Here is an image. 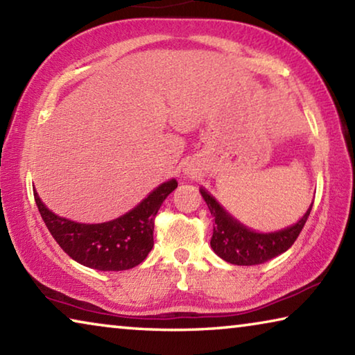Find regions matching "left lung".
<instances>
[{
	"label": "left lung",
	"mask_w": 355,
	"mask_h": 355,
	"mask_svg": "<svg viewBox=\"0 0 355 355\" xmlns=\"http://www.w3.org/2000/svg\"><path fill=\"white\" fill-rule=\"evenodd\" d=\"M200 194L214 218L213 236L209 244L216 255H219L227 263L238 264V266H254V264L266 263L286 252L296 241L299 233L302 232L311 207H313L311 203L302 219L291 227L271 233H257L243 225L241 222L233 219L205 189H200Z\"/></svg>",
	"instance_id": "obj_1"
}]
</instances>
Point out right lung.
I'll return each mask as SVG.
<instances>
[{"label": "right lung", "instance_id": "1", "mask_svg": "<svg viewBox=\"0 0 355 355\" xmlns=\"http://www.w3.org/2000/svg\"><path fill=\"white\" fill-rule=\"evenodd\" d=\"M177 186V180L159 184L131 211L103 224L61 218L44 205L35 189L34 199L51 236L69 257L98 271H125L142 263L152 250L156 213Z\"/></svg>", "mask_w": 355, "mask_h": 355}]
</instances>
